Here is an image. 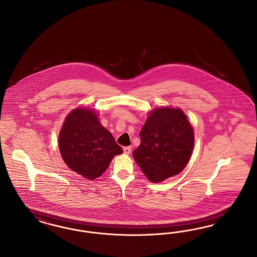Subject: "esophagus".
Instances as JSON below:
<instances>
[{
	"label": "esophagus",
	"mask_w": 257,
	"mask_h": 257,
	"mask_svg": "<svg viewBox=\"0 0 257 257\" xmlns=\"http://www.w3.org/2000/svg\"><path fill=\"white\" fill-rule=\"evenodd\" d=\"M123 150H124V153H125V154H130L132 152V148L131 147H124Z\"/></svg>",
	"instance_id": "obj_1"
}]
</instances>
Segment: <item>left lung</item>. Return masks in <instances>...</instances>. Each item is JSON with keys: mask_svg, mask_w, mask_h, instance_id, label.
Here are the masks:
<instances>
[{"mask_svg": "<svg viewBox=\"0 0 257 257\" xmlns=\"http://www.w3.org/2000/svg\"><path fill=\"white\" fill-rule=\"evenodd\" d=\"M141 144L133 157L147 178L160 183L185 169L190 161L194 134L180 108H155L140 132Z\"/></svg>", "mask_w": 257, "mask_h": 257, "instance_id": "obj_1", "label": "left lung"}]
</instances>
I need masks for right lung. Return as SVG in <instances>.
<instances>
[{"mask_svg":"<svg viewBox=\"0 0 257 257\" xmlns=\"http://www.w3.org/2000/svg\"><path fill=\"white\" fill-rule=\"evenodd\" d=\"M59 149L67 167L89 180L100 177L115 155L123 152L94 110L85 108L67 115L59 134Z\"/></svg>","mask_w":257,"mask_h":257,"instance_id":"add662e5","label":"right lung"}]
</instances>
